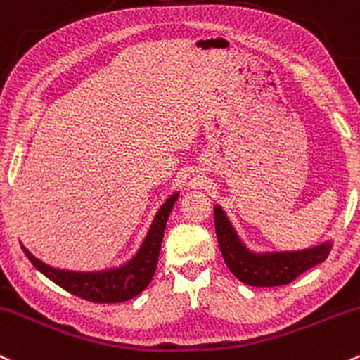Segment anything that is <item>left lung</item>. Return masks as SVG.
Here are the masks:
<instances>
[{
  "instance_id": "1",
  "label": "left lung",
  "mask_w": 360,
  "mask_h": 360,
  "mask_svg": "<svg viewBox=\"0 0 360 360\" xmlns=\"http://www.w3.org/2000/svg\"><path fill=\"white\" fill-rule=\"evenodd\" d=\"M215 232L224 262L243 283L251 287L287 285L309 268L323 263L331 250V243L318 244L299 251L255 252L248 250L222 207H213Z\"/></svg>"
}]
</instances>
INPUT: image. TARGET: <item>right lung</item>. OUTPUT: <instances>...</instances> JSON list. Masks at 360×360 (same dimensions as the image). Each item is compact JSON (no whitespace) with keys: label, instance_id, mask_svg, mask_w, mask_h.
<instances>
[{"label":"right lung","instance_id":"1","mask_svg":"<svg viewBox=\"0 0 360 360\" xmlns=\"http://www.w3.org/2000/svg\"><path fill=\"white\" fill-rule=\"evenodd\" d=\"M177 196H179V193L176 191L162 203L140 250L129 262L117 268H109V270L102 271L59 270V268L49 266V264L35 258L25 246H22V250L30 259V263L42 275H46L56 285L70 292V294L77 295V297L101 304L129 301L147 289L148 283L152 282L153 274L157 270V262H159L165 224H167L169 213H171Z\"/></svg>","mask_w":360,"mask_h":360}]
</instances>
